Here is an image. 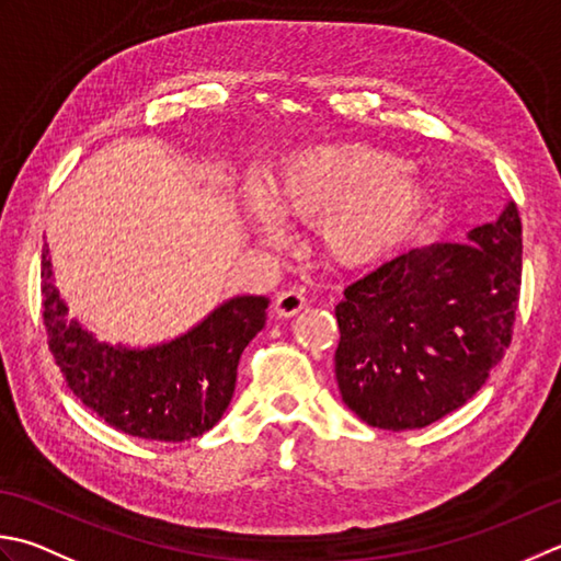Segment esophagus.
Returning <instances> with one entry per match:
<instances>
[{
  "instance_id": "esophagus-1",
  "label": "esophagus",
  "mask_w": 561,
  "mask_h": 561,
  "mask_svg": "<svg viewBox=\"0 0 561 561\" xmlns=\"http://www.w3.org/2000/svg\"><path fill=\"white\" fill-rule=\"evenodd\" d=\"M306 306V296L301 289H287L277 294V299H274V311L282 318H289L296 316Z\"/></svg>"
}]
</instances>
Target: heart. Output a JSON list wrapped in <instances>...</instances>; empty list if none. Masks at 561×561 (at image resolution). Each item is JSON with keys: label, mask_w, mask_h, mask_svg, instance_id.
I'll use <instances>...</instances> for the list:
<instances>
[{"label": "heart", "mask_w": 561, "mask_h": 561, "mask_svg": "<svg viewBox=\"0 0 561 561\" xmlns=\"http://www.w3.org/2000/svg\"><path fill=\"white\" fill-rule=\"evenodd\" d=\"M431 206L421 172L397 152L371 146H321L284 160L265 182V196H248L250 221L277 233V213L318 224V240L337 265L359 267L409 238Z\"/></svg>", "instance_id": "1"}]
</instances>
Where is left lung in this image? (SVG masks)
Returning a JSON list of instances; mask_svg holds the SVG:
<instances>
[{
    "label": "left lung",
    "instance_id": "1",
    "mask_svg": "<svg viewBox=\"0 0 561 561\" xmlns=\"http://www.w3.org/2000/svg\"><path fill=\"white\" fill-rule=\"evenodd\" d=\"M467 240L383 262L335 306L337 389L367 425L415 431L445 419L508 350L523 274L518 206Z\"/></svg>",
    "mask_w": 561,
    "mask_h": 561
}]
</instances>
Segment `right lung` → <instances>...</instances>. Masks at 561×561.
<instances>
[{"label":"right lung","mask_w":561,"mask_h":561,"mask_svg":"<svg viewBox=\"0 0 561 561\" xmlns=\"http://www.w3.org/2000/svg\"><path fill=\"white\" fill-rule=\"evenodd\" d=\"M43 325L70 391L116 431L160 443L199 437L233 399L238 359L265 325L267 296H238L186 335L150 350L112 347L68 321L53 287L48 250L41 262Z\"/></svg>","instance_id":"obj_1"}]
</instances>
